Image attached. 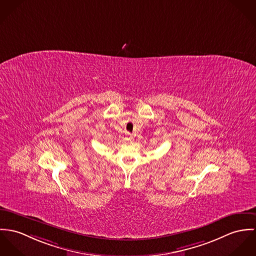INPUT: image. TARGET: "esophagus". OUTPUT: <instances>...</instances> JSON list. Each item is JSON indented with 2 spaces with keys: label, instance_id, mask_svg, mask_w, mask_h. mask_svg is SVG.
I'll return each mask as SVG.
<instances>
[{
  "label": "esophagus",
  "instance_id": "1",
  "mask_svg": "<svg viewBox=\"0 0 256 256\" xmlns=\"http://www.w3.org/2000/svg\"><path fill=\"white\" fill-rule=\"evenodd\" d=\"M126 140H130V142H132V140H134V138H132V136L130 134H126Z\"/></svg>",
  "mask_w": 256,
  "mask_h": 256
}]
</instances>
